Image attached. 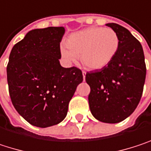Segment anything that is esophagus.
I'll use <instances>...</instances> for the list:
<instances>
[{
    "instance_id": "obj_1",
    "label": "esophagus",
    "mask_w": 151,
    "mask_h": 151,
    "mask_svg": "<svg viewBox=\"0 0 151 151\" xmlns=\"http://www.w3.org/2000/svg\"><path fill=\"white\" fill-rule=\"evenodd\" d=\"M85 76H86V71H83V80H85Z\"/></svg>"
}]
</instances>
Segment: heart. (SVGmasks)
Returning a JSON list of instances; mask_svg holds the SVG:
<instances>
[{
  "label": "heart",
  "mask_w": 151,
  "mask_h": 151,
  "mask_svg": "<svg viewBox=\"0 0 151 151\" xmlns=\"http://www.w3.org/2000/svg\"><path fill=\"white\" fill-rule=\"evenodd\" d=\"M119 47L120 38L112 28L92 27L71 35L67 45L61 46V55L68 63L80 56L88 68L101 69L112 62Z\"/></svg>",
  "instance_id": "heart-1"
}]
</instances>
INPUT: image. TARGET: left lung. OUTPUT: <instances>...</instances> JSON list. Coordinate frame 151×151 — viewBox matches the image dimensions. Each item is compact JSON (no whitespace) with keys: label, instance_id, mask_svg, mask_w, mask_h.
I'll list each match as a JSON object with an SVG mask.
<instances>
[{"label":"left lung","instance_id":"left-lung-1","mask_svg":"<svg viewBox=\"0 0 151 151\" xmlns=\"http://www.w3.org/2000/svg\"><path fill=\"white\" fill-rule=\"evenodd\" d=\"M120 38L119 50L112 62L100 70L86 74L90 87L89 109L100 122L116 123L129 116L141 100L146 65L141 43L127 28L108 23Z\"/></svg>","mask_w":151,"mask_h":151}]
</instances>
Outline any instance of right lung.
Segmentation results:
<instances>
[{"instance_id":"1","label":"right lung","mask_w":151,"mask_h":151,"mask_svg":"<svg viewBox=\"0 0 151 151\" xmlns=\"http://www.w3.org/2000/svg\"><path fill=\"white\" fill-rule=\"evenodd\" d=\"M63 27L33 29L11 50L7 66L9 96L30 124L47 128L61 123L69 101L83 80L76 67L61 66Z\"/></svg>"}]
</instances>
